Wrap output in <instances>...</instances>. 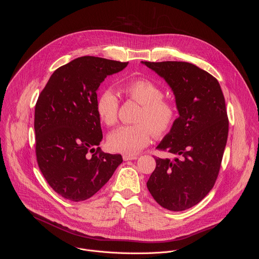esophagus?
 I'll use <instances>...</instances> for the list:
<instances>
[{
    "instance_id": "1",
    "label": "esophagus",
    "mask_w": 259,
    "mask_h": 259,
    "mask_svg": "<svg viewBox=\"0 0 259 259\" xmlns=\"http://www.w3.org/2000/svg\"><path fill=\"white\" fill-rule=\"evenodd\" d=\"M138 157L137 156H133V155H127V154H125V155H123V160L124 161H130V160H136Z\"/></svg>"
}]
</instances>
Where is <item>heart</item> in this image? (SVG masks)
<instances>
[{
    "label": "heart",
    "mask_w": 259,
    "mask_h": 259,
    "mask_svg": "<svg viewBox=\"0 0 259 259\" xmlns=\"http://www.w3.org/2000/svg\"><path fill=\"white\" fill-rule=\"evenodd\" d=\"M122 91L132 100L142 105L133 126H122L108 135V145L115 152L133 155L149 145L155 134L163 136L170 131L176 117L175 105L164 100L163 90L155 83L136 79L125 83ZM96 112L106 126H114L118 121L119 100L112 89L102 91L96 99Z\"/></svg>",
    "instance_id": "1"
}]
</instances>
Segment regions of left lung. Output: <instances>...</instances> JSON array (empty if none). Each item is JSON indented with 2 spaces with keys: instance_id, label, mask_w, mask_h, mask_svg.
Listing matches in <instances>:
<instances>
[{
  "instance_id": "left-lung-1",
  "label": "left lung",
  "mask_w": 259,
  "mask_h": 259,
  "mask_svg": "<svg viewBox=\"0 0 259 259\" xmlns=\"http://www.w3.org/2000/svg\"><path fill=\"white\" fill-rule=\"evenodd\" d=\"M171 88L179 117L157 146L177 156L156 158L146 186L155 201L170 211L187 210L212 190L227 145L229 119L218 81L183 61H141Z\"/></svg>"
}]
</instances>
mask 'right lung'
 <instances>
[{
    "label": "right lung",
    "instance_id": "right-lung-1",
    "mask_svg": "<svg viewBox=\"0 0 259 259\" xmlns=\"http://www.w3.org/2000/svg\"><path fill=\"white\" fill-rule=\"evenodd\" d=\"M83 56L57 68L34 108L35 155L49 186L61 197L81 202L95 195L123 162L101 152L97 90L107 76L127 66Z\"/></svg>",
    "mask_w": 259,
    "mask_h": 259
}]
</instances>
